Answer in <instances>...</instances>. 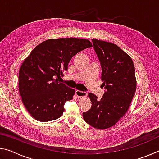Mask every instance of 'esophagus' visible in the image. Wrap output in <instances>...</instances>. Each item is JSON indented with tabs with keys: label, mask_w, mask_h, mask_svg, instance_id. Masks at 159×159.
Here are the masks:
<instances>
[{
	"label": "esophagus",
	"mask_w": 159,
	"mask_h": 159,
	"mask_svg": "<svg viewBox=\"0 0 159 159\" xmlns=\"http://www.w3.org/2000/svg\"><path fill=\"white\" fill-rule=\"evenodd\" d=\"M87 92L86 91H80V90H76V95L79 98H82L87 95Z\"/></svg>",
	"instance_id": "esophagus-1"
}]
</instances>
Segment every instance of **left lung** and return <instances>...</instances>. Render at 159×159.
Instances as JSON below:
<instances>
[{
    "label": "left lung",
    "mask_w": 159,
    "mask_h": 159,
    "mask_svg": "<svg viewBox=\"0 0 159 159\" xmlns=\"http://www.w3.org/2000/svg\"><path fill=\"white\" fill-rule=\"evenodd\" d=\"M92 42L105 90L100 100L88 93L92 106L83 116L90 125L103 130L114 125L127 112L136 90L135 73L132 59L118 45L98 39Z\"/></svg>",
    "instance_id": "1"
}]
</instances>
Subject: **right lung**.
<instances>
[{
  "instance_id": "1",
  "label": "right lung",
  "mask_w": 159,
  "mask_h": 159,
  "mask_svg": "<svg viewBox=\"0 0 159 159\" xmlns=\"http://www.w3.org/2000/svg\"><path fill=\"white\" fill-rule=\"evenodd\" d=\"M92 47L87 39H49L31 51L19 72V91L24 105L39 121L55 120L62 115L64 104L71 100L74 89L59 82L75 55Z\"/></svg>"
}]
</instances>
